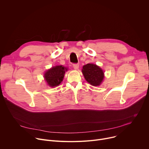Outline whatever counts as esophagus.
<instances>
[{"label": "esophagus", "mask_w": 149, "mask_h": 149, "mask_svg": "<svg viewBox=\"0 0 149 149\" xmlns=\"http://www.w3.org/2000/svg\"><path fill=\"white\" fill-rule=\"evenodd\" d=\"M73 68H74V70H77L79 68V65L78 63H74V64H73Z\"/></svg>", "instance_id": "34e87169"}]
</instances>
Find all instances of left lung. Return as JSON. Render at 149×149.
I'll use <instances>...</instances> for the list:
<instances>
[{"mask_svg": "<svg viewBox=\"0 0 149 149\" xmlns=\"http://www.w3.org/2000/svg\"><path fill=\"white\" fill-rule=\"evenodd\" d=\"M82 72L85 79L93 86H100L104 77L102 70L93 63H87V65H84Z\"/></svg>", "mask_w": 149, "mask_h": 149, "instance_id": "1", "label": "left lung"}]
</instances>
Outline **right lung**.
Returning <instances> with one entry per match:
<instances>
[{
  "mask_svg": "<svg viewBox=\"0 0 149 149\" xmlns=\"http://www.w3.org/2000/svg\"><path fill=\"white\" fill-rule=\"evenodd\" d=\"M68 68L62 65H57L47 70L44 74V78L49 86L55 87L58 86L62 81Z\"/></svg>",
  "mask_w": 149,
  "mask_h": 149,
  "instance_id": "obj_1",
  "label": "right lung"
}]
</instances>
